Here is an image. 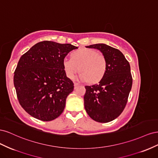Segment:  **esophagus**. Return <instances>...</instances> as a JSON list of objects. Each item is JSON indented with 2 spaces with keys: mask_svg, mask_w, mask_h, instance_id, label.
Masks as SVG:
<instances>
[{
  "mask_svg": "<svg viewBox=\"0 0 158 158\" xmlns=\"http://www.w3.org/2000/svg\"><path fill=\"white\" fill-rule=\"evenodd\" d=\"M79 85V84L78 83H77V82H74V88L76 89V88H77L78 86Z\"/></svg>",
  "mask_w": 158,
  "mask_h": 158,
  "instance_id": "obj_1",
  "label": "esophagus"
}]
</instances>
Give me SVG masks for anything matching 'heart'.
<instances>
[{"instance_id":"b5f03b06","label":"heart","mask_w":158,"mask_h":158,"mask_svg":"<svg viewBox=\"0 0 158 158\" xmlns=\"http://www.w3.org/2000/svg\"><path fill=\"white\" fill-rule=\"evenodd\" d=\"M64 70L68 78L73 79L80 70L79 78L84 82L97 83L106 73L107 60L103 54L92 49H82L74 51L72 58L63 60Z\"/></svg>"}]
</instances>
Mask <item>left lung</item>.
Returning <instances> with one entry per match:
<instances>
[{"label": "left lung", "mask_w": 158, "mask_h": 158, "mask_svg": "<svg viewBox=\"0 0 158 158\" xmlns=\"http://www.w3.org/2000/svg\"><path fill=\"white\" fill-rule=\"evenodd\" d=\"M106 57L107 69L98 84L85 85L84 107L88 115L99 123H108L123 111L132 84L131 66L122 52L106 44L87 46Z\"/></svg>", "instance_id": "1"}]
</instances>
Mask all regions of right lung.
Here are the masks:
<instances>
[{"label":"right lung","instance_id":"add662e5","mask_svg":"<svg viewBox=\"0 0 158 158\" xmlns=\"http://www.w3.org/2000/svg\"><path fill=\"white\" fill-rule=\"evenodd\" d=\"M78 47L44 41L23 54L14 71V84L20 106L43 121L54 120L63 112L66 99L74 89L63 60Z\"/></svg>","mask_w":158,"mask_h":158}]
</instances>
